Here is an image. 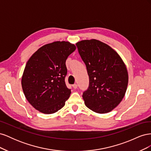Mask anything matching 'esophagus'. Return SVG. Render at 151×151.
<instances>
[{"label":"esophagus","mask_w":151,"mask_h":151,"mask_svg":"<svg viewBox=\"0 0 151 151\" xmlns=\"http://www.w3.org/2000/svg\"><path fill=\"white\" fill-rule=\"evenodd\" d=\"M72 87L74 88V89H77V84H74L72 85Z\"/></svg>","instance_id":"obj_1"}]
</instances>
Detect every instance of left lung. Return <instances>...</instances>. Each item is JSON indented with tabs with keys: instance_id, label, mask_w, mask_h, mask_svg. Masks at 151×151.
Returning <instances> with one entry per match:
<instances>
[{
	"instance_id": "obj_1",
	"label": "left lung",
	"mask_w": 151,
	"mask_h": 151,
	"mask_svg": "<svg viewBox=\"0 0 151 151\" xmlns=\"http://www.w3.org/2000/svg\"><path fill=\"white\" fill-rule=\"evenodd\" d=\"M89 78L83 94L86 106L98 113L116 108L125 94L129 75L124 62L112 48L97 40L76 43Z\"/></svg>"
}]
</instances>
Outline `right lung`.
I'll return each mask as SVG.
<instances>
[{
	"label": "right lung",
	"mask_w": 151,
	"mask_h": 151,
	"mask_svg": "<svg viewBox=\"0 0 151 151\" xmlns=\"http://www.w3.org/2000/svg\"><path fill=\"white\" fill-rule=\"evenodd\" d=\"M76 49L68 42H55L40 48L27 62L22 88L28 102L40 112L52 114L64 106L71 93L65 83V62Z\"/></svg>",
	"instance_id": "1"
}]
</instances>
